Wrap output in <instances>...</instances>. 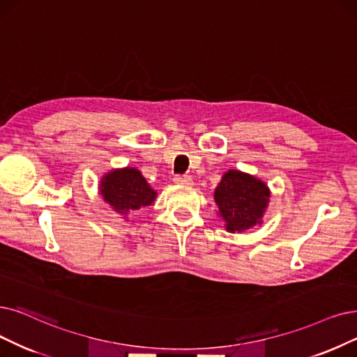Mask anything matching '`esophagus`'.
Segmentation results:
<instances>
[{"mask_svg":"<svg viewBox=\"0 0 357 357\" xmlns=\"http://www.w3.org/2000/svg\"><path fill=\"white\" fill-rule=\"evenodd\" d=\"M174 181L177 184H181V186H192L193 184V180L190 176H176Z\"/></svg>","mask_w":357,"mask_h":357,"instance_id":"obj_1","label":"esophagus"}]
</instances>
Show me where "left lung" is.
<instances>
[{"instance_id":"obj_1","label":"left lung","mask_w":357,"mask_h":357,"mask_svg":"<svg viewBox=\"0 0 357 357\" xmlns=\"http://www.w3.org/2000/svg\"><path fill=\"white\" fill-rule=\"evenodd\" d=\"M269 196L262 180L238 169H228L213 193L228 233H241L262 224Z\"/></svg>"}]
</instances>
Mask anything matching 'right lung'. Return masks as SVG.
Masks as SVG:
<instances>
[{
    "instance_id": "1",
    "label": "right lung",
    "mask_w": 357,
    "mask_h": 357,
    "mask_svg": "<svg viewBox=\"0 0 357 357\" xmlns=\"http://www.w3.org/2000/svg\"><path fill=\"white\" fill-rule=\"evenodd\" d=\"M99 192L104 201L121 215L152 205L156 197V192L133 167L109 171L101 178Z\"/></svg>"
}]
</instances>
